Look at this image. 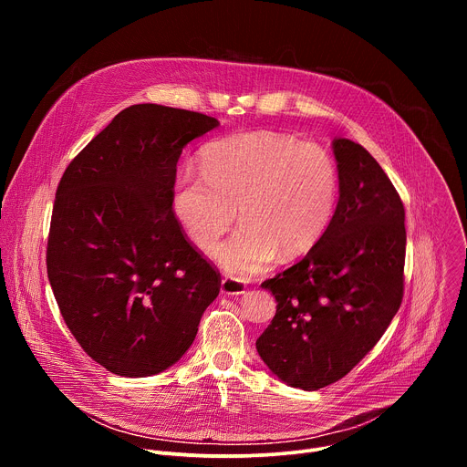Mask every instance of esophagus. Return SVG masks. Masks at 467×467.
Segmentation results:
<instances>
[{
    "label": "esophagus",
    "mask_w": 467,
    "mask_h": 467,
    "mask_svg": "<svg viewBox=\"0 0 467 467\" xmlns=\"http://www.w3.org/2000/svg\"><path fill=\"white\" fill-rule=\"evenodd\" d=\"M245 292V285L240 279L234 277H223L222 279V294L225 296H242Z\"/></svg>",
    "instance_id": "obj_1"
}]
</instances>
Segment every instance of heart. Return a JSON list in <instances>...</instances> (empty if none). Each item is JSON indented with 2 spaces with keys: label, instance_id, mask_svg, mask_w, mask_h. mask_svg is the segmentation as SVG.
<instances>
[{
  "label": "heart",
  "instance_id": "heart-1",
  "mask_svg": "<svg viewBox=\"0 0 467 467\" xmlns=\"http://www.w3.org/2000/svg\"><path fill=\"white\" fill-rule=\"evenodd\" d=\"M202 164L203 171H179L173 209L192 242L209 251L231 229L238 207L240 229L214 251L238 277L265 270L279 251H308L335 216L338 168L319 144L247 130L211 142Z\"/></svg>",
  "mask_w": 467,
  "mask_h": 467
}]
</instances>
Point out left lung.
<instances>
[{
  "label": "left lung",
  "mask_w": 467,
  "mask_h": 467,
  "mask_svg": "<svg viewBox=\"0 0 467 467\" xmlns=\"http://www.w3.org/2000/svg\"><path fill=\"white\" fill-rule=\"evenodd\" d=\"M340 199L316 245L262 283L277 312L256 340L281 380L319 389L346 377L380 340L405 292V205L360 144L337 139Z\"/></svg>",
  "instance_id": "8db88e82"
}]
</instances>
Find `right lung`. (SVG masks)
I'll list each match as a JSON object with an SVG mask.
<instances>
[{
  "mask_svg": "<svg viewBox=\"0 0 467 467\" xmlns=\"http://www.w3.org/2000/svg\"><path fill=\"white\" fill-rule=\"evenodd\" d=\"M155 103L118 112L64 170L46 265L66 327L114 375L150 377L192 346L222 275L173 214L182 148L218 127Z\"/></svg>",
  "mask_w": 467,
  "mask_h": 467,
  "instance_id": "obj_1",
  "label": "right lung"
}]
</instances>
